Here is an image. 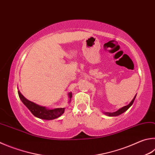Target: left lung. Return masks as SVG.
I'll return each mask as SVG.
<instances>
[{
  "label": "left lung",
  "mask_w": 155,
  "mask_h": 155,
  "mask_svg": "<svg viewBox=\"0 0 155 155\" xmlns=\"http://www.w3.org/2000/svg\"><path fill=\"white\" fill-rule=\"evenodd\" d=\"M136 95H135V97H134V99L132 100L131 102L130 103H129L128 105H127V106H123V108H120L119 110H118L117 111L114 112H104V114H106V115H108V116H109V117H116V116H119V115L121 114L122 113H123V112H125V111L127 110H128L129 107H130L132 104H133V103H134V102L135 98H136Z\"/></svg>",
  "instance_id": "1"
}]
</instances>
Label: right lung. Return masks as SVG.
Wrapping results in <instances>:
<instances>
[{"label": "right lung", "mask_w": 155, "mask_h": 155, "mask_svg": "<svg viewBox=\"0 0 155 155\" xmlns=\"http://www.w3.org/2000/svg\"><path fill=\"white\" fill-rule=\"evenodd\" d=\"M19 97L20 98L24 104L30 110V111L32 112L34 116L39 118L41 119L45 120H53L57 118L60 117L66 108H60L55 109H47L45 107L41 106L34 103L28 100L26 98H25L20 91H18ZM70 98L72 97V94H69Z\"/></svg>", "instance_id": "add662e5"}]
</instances>
